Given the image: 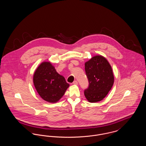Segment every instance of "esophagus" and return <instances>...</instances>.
<instances>
[{
	"label": "esophagus",
	"instance_id": "esophagus-1",
	"mask_svg": "<svg viewBox=\"0 0 146 146\" xmlns=\"http://www.w3.org/2000/svg\"><path fill=\"white\" fill-rule=\"evenodd\" d=\"M73 84L74 85H77V84H78V82H77L76 80H75V81L73 82Z\"/></svg>",
	"mask_w": 146,
	"mask_h": 146
}]
</instances>
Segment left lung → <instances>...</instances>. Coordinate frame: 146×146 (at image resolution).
Listing matches in <instances>:
<instances>
[{
	"mask_svg": "<svg viewBox=\"0 0 146 146\" xmlns=\"http://www.w3.org/2000/svg\"><path fill=\"white\" fill-rule=\"evenodd\" d=\"M89 87L84 91L88 101L95 103L102 100L111 90L114 83L111 66L104 56L97 55L85 63Z\"/></svg>",
	"mask_w": 146,
	"mask_h": 146,
	"instance_id": "1",
	"label": "left lung"
}]
</instances>
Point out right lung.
<instances>
[{"instance_id":"right-lung-1","label":"right lung","mask_w":146,"mask_h":146,"mask_svg":"<svg viewBox=\"0 0 146 146\" xmlns=\"http://www.w3.org/2000/svg\"><path fill=\"white\" fill-rule=\"evenodd\" d=\"M33 83L40 96L50 103L58 101L70 86L49 62H42L35 70Z\"/></svg>"}]
</instances>
